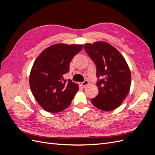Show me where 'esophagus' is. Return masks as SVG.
<instances>
[{
  "instance_id": "1",
  "label": "esophagus",
  "mask_w": 155,
  "mask_h": 155,
  "mask_svg": "<svg viewBox=\"0 0 155 155\" xmlns=\"http://www.w3.org/2000/svg\"><path fill=\"white\" fill-rule=\"evenodd\" d=\"M88 81L87 80H85L83 82L81 83L80 85H81V86H83V87H86V86L88 85Z\"/></svg>"
}]
</instances>
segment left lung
Masks as SVG:
<instances>
[{"label": "left lung", "mask_w": 155, "mask_h": 155, "mask_svg": "<svg viewBox=\"0 0 155 155\" xmlns=\"http://www.w3.org/2000/svg\"><path fill=\"white\" fill-rule=\"evenodd\" d=\"M84 48L96 66L99 93L91 99L92 104L104 111L116 109L130 90L131 74L127 63L118 50L105 42L87 43Z\"/></svg>", "instance_id": "8db88e82"}]
</instances>
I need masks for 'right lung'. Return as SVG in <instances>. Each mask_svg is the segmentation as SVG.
Wrapping results in <instances>:
<instances>
[{"label": "right lung", "mask_w": 155, "mask_h": 155, "mask_svg": "<svg viewBox=\"0 0 155 155\" xmlns=\"http://www.w3.org/2000/svg\"><path fill=\"white\" fill-rule=\"evenodd\" d=\"M82 48V45H51L35 59L30 74V87L45 110L56 113L71 104L79 87L63 76L69 72L70 61Z\"/></svg>", "instance_id": "obj_1"}]
</instances>
